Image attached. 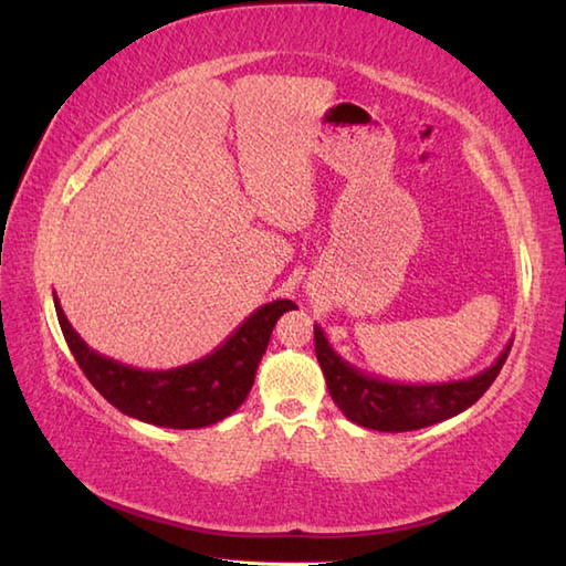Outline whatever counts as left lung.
Listing matches in <instances>:
<instances>
[{"label":"left lung","instance_id":"1","mask_svg":"<svg viewBox=\"0 0 566 566\" xmlns=\"http://www.w3.org/2000/svg\"><path fill=\"white\" fill-rule=\"evenodd\" d=\"M316 357L326 377L331 399L353 423L379 432H406L428 428L467 411L482 399L506 363L513 340L491 367L479 375L442 384H399L365 375L333 350L326 333L314 326Z\"/></svg>","mask_w":566,"mask_h":566}]
</instances>
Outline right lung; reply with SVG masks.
<instances>
[{
  "label": "right lung",
  "mask_w": 566,
  "mask_h": 566,
  "mask_svg": "<svg viewBox=\"0 0 566 566\" xmlns=\"http://www.w3.org/2000/svg\"><path fill=\"white\" fill-rule=\"evenodd\" d=\"M53 302L70 353L92 387L122 413L143 423L177 430L219 423L245 401L276 318L284 311L296 308L290 298H276L252 311L211 355L185 367L150 371L122 365L92 350L70 326L55 294Z\"/></svg>",
  "instance_id": "add662e5"
}]
</instances>
